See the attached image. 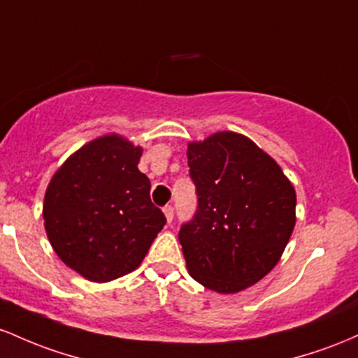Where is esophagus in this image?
Returning a JSON list of instances; mask_svg holds the SVG:
<instances>
[{
  "label": "esophagus",
  "instance_id": "1",
  "mask_svg": "<svg viewBox=\"0 0 358 358\" xmlns=\"http://www.w3.org/2000/svg\"><path fill=\"white\" fill-rule=\"evenodd\" d=\"M164 215H166L167 222L171 223L172 218H174V206H171V204H167V206L164 208Z\"/></svg>",
  "mask_w": 358,
  "mask_h": 358
}]
</instances>
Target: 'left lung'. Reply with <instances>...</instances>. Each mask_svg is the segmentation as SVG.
<instances>
[{"label": "left lung", "instance_id": "left-lung-1", "mask_svg": "<svg viewBox=\"0 0 358 358\" xmlns=\"http://www.w3.org/2000/svg\"><path fill=\"white\" fill-rule=\"evenodd\" d=\"M198 210L179 230L191 277L233 294L279 262L296 224V191L247 136L218 131L187 147Z\"/></svg>", "mask_w": 358, "mask_h": 358}]
</instances>
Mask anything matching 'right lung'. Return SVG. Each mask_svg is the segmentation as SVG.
I'll return each mask as SVG.
<instances>
[{"label":"right lung","mask_w":358,"mask_h":358,"mask_svg":"<svg viewBox=\"0 0 358 358\" xmlns=\"http://www.w3.org/2000/svg\"><path fill=\"white\" fill-rule=\"evenodd\" d=\"M142 148L104 135L72 154L52 178L43 220L59 259L92 282L135 271L166 224L138 171Z\"/></svg>","instance_id":"add662e5"}]
</instances>
